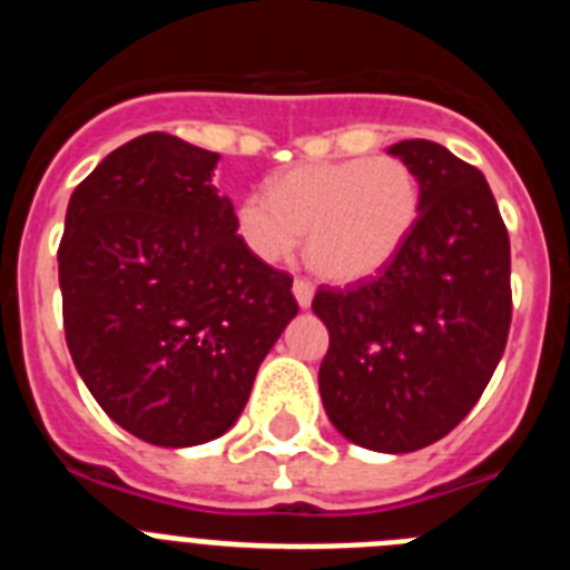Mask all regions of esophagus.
Returning <instances> with one entry per match:
<instances>
[{
    "instance_id": "34e87169",
    "label": "esophagus",
    "mask_w": 570,
    "mask_h": 570,
    "mask_svg": "<svg viewBox=\"0 0 570 570\" xmlns=\"http://www.w3.org/2000/svg\"><path fill=\"white\" fill-rule=\"evenodd\" d=\"M294 296L296 302H299V308H311V302H314V285H311L308 279H296Z\"/></svg>"
}]
</instances>
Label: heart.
<instances>
[{
    "instance_id": "heart-1",
    "label": "heart",
    "mask_w": 570,
    "mask_h": 570,
    "mask_svg": "<svg viewBox=\"0 0 570 570\" xmlns=\"http://www.w3.org/2000/svg\"><path fill=\"white\" fill-rule=\"evenodd\" d=\"M422 214V183L400 156H356L285 170L236 205V236L259 262L299 248L334 282L376 276L400 256Z\"/></svg>"
}]
</instances>
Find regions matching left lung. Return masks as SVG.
I'll use <instances>...</instances> for the list:
<instances>
[{"label":"left lung","instance_id":"left-lung-1","mask_svg":"<svg viewBox=\"0 0 570 570\" xmlns=\"http://www.w3.org/2000/svg\"><path fill=\"white\" fill-rule=\"evenodd\" d=\"M422 183L414 234L385 271L354 288H320L331 334L320 365L325 414L345 440L411 454L468 416L511 328V242L485 176L448 148H387Z\"/></svg>","mask_w":570,"mask_h":570}]
</instances>
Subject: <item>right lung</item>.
<instances>
[{"label":"right lung","instance_id":"right-lung-1","mask_svg":"<svg viewBox=\"0 0 570 570\" xmlns=\"http://www.w3.org/2000/svg\"><path fill=\"white\" fill-rule=\"evenodd\" d=\"M219 154L142 134L70 194L59 245L65 340L128 434L163 448L223 436L299 305L256 259L214 176Z\"/></svg>","mask_w":570,"mask_h":570}]
</instances>
